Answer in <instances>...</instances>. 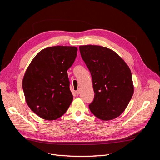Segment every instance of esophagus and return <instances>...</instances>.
<instances>
[{
  "label": "esophagus",
  "mask_w": 160,
  "mask_h": 160,
  "mask_svg": "<svg viewBox=\"0 0 160 160\" xmlns=\"http://www.w3.org/2000/svg\"><path fill=\"white\" fill-rule=\"evenodd\" d=\"M80 93H81V90H80L79 89H77V90L75 91V93H76L77 95H79Z\"/></svg>",
  "instance_id": "obj_1"
}]
</instances>
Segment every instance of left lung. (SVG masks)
I'll return each instance as SVG.
<instances>
[{
    "instance_id": "obj_1",
    "label": "left lung",
    "mask_w": 160,
    "mask_h": 160,
    "mask_svg": "<svg viewBox=\"0 0 160 160\" xmlns=\"http://www.w3.org/2000/svg\"><path fill=\"white\" fill-rule=\"evenodd\" d=\"M82 59L93 81L91 113L102 120L118 118L127 108L133 94L132 72L117 53L98 45L79 47Z\"/></svg>"
}]
</instances>
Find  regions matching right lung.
Masks as SVG:
<instances>
[{
    "mask_svg": "<svg viewBox=\"0 0 160 160\" xmlns=\"http://www.w3.org/2000/svg\"><path fill=\"white\" fill-rule=\"evenodd\" d=\"M77 52L75 47H48L28 67L22 89L28 107L40 118L55 120L69 108L73 97L67 71L73 64Z\"/></svg>",
    "mask_w": 160,
    "mask_h": 160,
    "instance_id": "obj_1",
    "label": "right lung"
}]
</instances>
